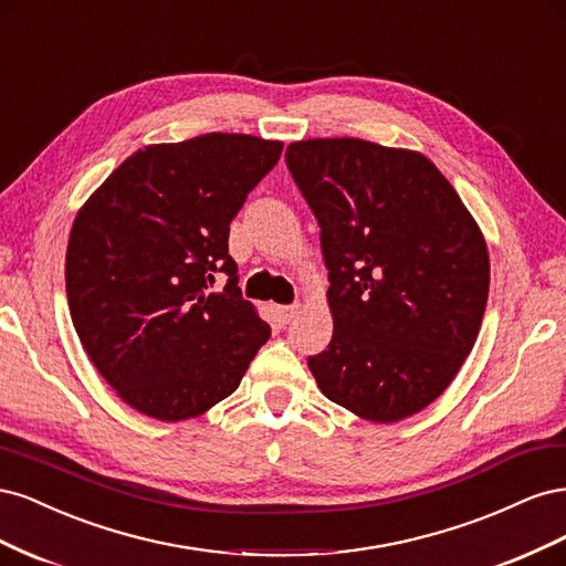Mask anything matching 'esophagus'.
<instances>
[{
    "label": "esophagus",
    "mask_w": 566,
    "mask_h": 566,
    "mask_svg": "<svg viewBox=\"0 0 566 566\" xmlns=\"http://www.w3.org/2000/svg\"><path fill=\"white\" fill-rule=\"evenodd\" d=\"M273 312H276V318L281 325H287L297 314V304H276L273 306Z\"/></svg>",
    "instance_id": "obj_1"
}]
</instances>
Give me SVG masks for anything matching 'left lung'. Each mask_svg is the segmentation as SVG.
I'll return each mask as SVG.
<instances>
[{
	"label": "left lung",
	"instance_id": "1",
	"mask_svg": "<svg viewBox=\"0 0 566 566\" xmlns=\"http://www.w3.org/2000/svg\"><path fill=\"white\" fill-rule=\"evenodd\" d=\"M321 227L333 339L310 356L318 389L370 422L441 397L482 328L489 250L455 188L418 150L354 136L285 150Z\"/></svg>",
	"mask_w": 566,
	"mask_h": 566
}]
</instances>
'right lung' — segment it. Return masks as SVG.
Wrapping results in <instances>:
<instances>
[{"instance_id": "right-lung-1", "label": "right lung", "mask_w": 566, "mask_h": 566, "mask_svg": "<svg viewBox=\"0 0 566 566\" xmlns=\"http://www.w3.org/2000/svg\"><path fill=\"white\" fill-rule=\"evenodd\" d=\"M283 144L200 134L144 146L82 205L65 252L73 325L127 406L163 422L227 399L271 328L241 297L229 224ZM230 283L210 294L213 271Z\"/></svg>"}]
</instances>
